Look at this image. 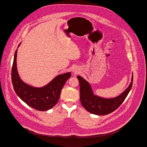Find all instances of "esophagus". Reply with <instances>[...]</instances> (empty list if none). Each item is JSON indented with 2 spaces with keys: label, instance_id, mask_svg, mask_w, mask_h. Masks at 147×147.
<instances>
[{
  "label": "esophagus",
  "instance_id": "obj_1",
  "mask_svg": "<svg viewBox=\"0 0 147 147\" xmlns=\"http://www.w3.org/2000/svg\"><path fill=\"white\" fill-rule=\"evenodd\" d=\"M73 72L74 73H77L78 72V70L77 69H73Z\"/></svg>",
  "mask_w": 147,
  "mask_h": 147
}]
</instances>
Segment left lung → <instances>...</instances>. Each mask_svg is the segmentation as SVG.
Wrapping results in <instances>:
<instances>
[{"label": "left lung", "mask_w": 147, "mask_h": 147, "mask_svg": "<svg viewBox=\"0 0 147 147\" xmlns=\"http://www.w3.org/2000/svg\"><path fill=\"white\" fill-rule=\"evenodd\" d=\"M77 78L80 83V100L82 107L91 113L106 115L117 109L128 95L133 85V74L129 87L119 96L111 98H105L95 95L91 85L87 80L79 76H77Z\"/></svg>", "instance_id": "left-lung-1"}]
</instances>
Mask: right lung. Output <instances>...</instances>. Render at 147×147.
I'll return each mask as SVG.
<instances>
[{
    "label": "right lung",
    "mask_w": 147,
    "mask_h": 147,
    "mask_svg": "<svg viewBox=\"0 0 147 147\" xmlns=\"http://www.w3.org/2000/svg\"><path fill=\"white\" fill-rule=\"evenodd\" d=\"M17 53V49L15 52L11 69V81L16 94L28 106L38 111H45L52 108L58 102L61 90L71 77V73L57 75L48 84L42 87L30 86L21 79L18 74Z\"/></svg>",
    "instance_id": "obj_1"
}]
</instances>
